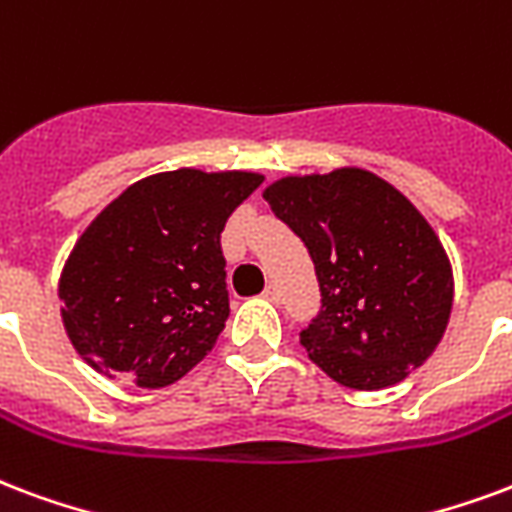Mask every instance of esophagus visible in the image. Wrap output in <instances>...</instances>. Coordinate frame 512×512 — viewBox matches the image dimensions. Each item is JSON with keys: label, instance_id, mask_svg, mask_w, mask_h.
<instances>
[{"label": "esophagus", "instance_id": "esophagus-1", "mask_svg": "<svg viewBox=\"0 0 512 512\" xmlns=\"http://www.w3.org/2000/svg\"><path fill=\"white\" fill-rule=\"evenodd\" d=\"M263 298H266V301H271V304H282V290H279L276 285H268L266 293H263Z\"/></svg>", "mask_w": 512, "mask_h": 512}]
</instances>
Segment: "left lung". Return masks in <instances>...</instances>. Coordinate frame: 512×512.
<instances>
[{"label":"left lung","instance_id":"8db88e82","mask_svg":"<svg viewBox=\"0 0 512 512\" xmlns=\"http://www.w3.org/2000/svg\"><path fill=\"white\" fill-rule=\"evenodd\" d=\"M263 198L309 249L323 309L301 344L331 380L382 391L445 336L453 309L448 252L407 195L363 168L282 176Z\"/></svg>","mask_w":512,"mask_h":512}]
</instances>
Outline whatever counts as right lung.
I'll return each instance as SVG.
<instances>
[{"mask_svg": "<svg viewBox=\"0 0 512 512\" xmlns=\"http://www.w3.org/2000/svg\"><path fill=\"white\" fill-rule=\"evenodd\" d=\"M260 184L252 170H165L89 222L64 260L59 301L94 372L165 388L206 358L230 314L219 233Z\"/></svg>", "mask_w": 512, "mask_h": 512, "instance_id": "1", "label": "right lung"}]
</instances>
